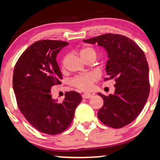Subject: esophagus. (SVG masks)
<instances>
[{"label": "esophagus", "mask_w": 160, "mask_h": 160, "mask_svg": "<svg viewBox=\"0 0 160 160\" xmlns=\"http://www.w3.org/2000/svg\"><path fill=\"white\" fill-rule=\"evenodd\" d=\"M82 98H90L92 97V94H90V93H85V94H82Z\"/></svg>", "instance_id": "esophagus-1"}]
</instances>
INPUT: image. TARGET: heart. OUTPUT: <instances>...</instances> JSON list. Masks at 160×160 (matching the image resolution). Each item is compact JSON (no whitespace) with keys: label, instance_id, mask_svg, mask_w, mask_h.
Instances as JSON below:
<instances>
[{"label":"heart","instance_id":"b5f03b06","mask_svg":"<svg viewBox=\"0 0 160 160\" xmlns=\"http://www.w3.org/2000/svg\"><path fill=\"white\" fill-rule=\"evenodd\" d=\"M79 53L83 60L90 57L96 58L97 56V51L90 47H83L80 49ZM95 80H96V75L92 73H86L73 78L70 80V85L80 90L88 91L92 87V84Z\"/></svg>","mask_w":160,"mask_h":160}]
</instances>
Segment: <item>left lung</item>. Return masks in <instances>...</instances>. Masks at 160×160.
I'll return each mask as SVG.
<instances>
[{"label": "left lung", "instance_id": "left-lung-1", "mask_svg": "<svg viewBox=\"0 0 160 160\" xmlns=\"http://www.w3.org/2000/svg\"><path fill=\"white\" fill-rule=\"evenodd\" d=\"M83 41L106 49L109 59L104 80L116 81L113 95L98 93L104 100L98 119L110 127H124L137 118L149 96V67L144 52L132 40L121 34H105Z\"/></svg>", "mask_w": 160, "mask_h": 160}]
</instances>
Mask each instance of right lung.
Segmentation results:
<instances>
[{
  "mask_svg": "<svg viewBox=\"0 0 160 160\" xmlns=\"http://www.w3.org/2000/svg\"><path fill=\"white\" fill-rule=\"evenodd\" d=\"M67 45L61 40H38L21 55L14 68L12 86L19 111L33 127L48 135L69 127L82 101L75 91L65 92L61 103L51 95V88L62 83L57 54Z\"/></svg>",
  "mask_w": 160,
  "mask_h": 160,
  "instance_id": "add662e5",
  "label": "right lung"
}]
</instances>
